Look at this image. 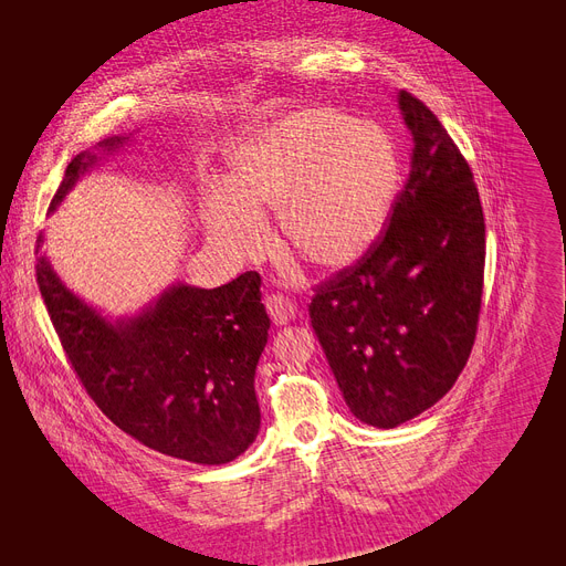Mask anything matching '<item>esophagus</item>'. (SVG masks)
<instances>
[{"instance_id":"esophagus-1","label":"esophagus","mask_w":566,"mask_h":566,"mask_svg":"<svg viewBox=\"0 0 566 566\" xmlns=\"http://www.w3.org/2000/svg\"><path fill=\"white\" fill-rule=\"evenodd\" d=\"M265 310L271 314L275 325H286L289 321L295 318V305L289 303L282 295H268L265 298Z\"/></svg>"}]
</instances>
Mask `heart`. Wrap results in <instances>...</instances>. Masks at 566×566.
I'll use <instances>...</instances> for the list:
<instances>
[{"instance_id": "1", "label": "heart", "mask_w": 566, "mask_h": 566, "mask_svg": "<svg viewBox=\"0 0 566 566\" xmlns=\"http://www.w3.org/2000/svg\"><path fill=\"white\" fill-rule=\"evenodd\" d=\"M399 184L392 137L335 107H298L250 130L229 154L227 192L203 220L238 256L263 245L259 218L277 213L284 248L321 271L363 259L390 220Z\"/></svg>"}]
</instances>
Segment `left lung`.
Instances as JSON below:
<instances>
[{"label":"left lung","instance_id":"obj_1","mask_svg":"<svg viewBox=\"0 0 566 566\" xmlns=\"http://www.w3.org/2000/svg\"><path fill=\"white\" fill-rule=\"evenodd\" d=\"M412 163L369 252L316 286L312 328L350 412L395 429L452 390L478 335L486 224L438 116L399 92Z\"/></svg>","mask_w":566,"mask_h":566}]
</instances>
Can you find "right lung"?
<instances>
[{"label":"right lung","mask_w":566,"mask_h":566,"mask_svg":"<svg viewBox=\"0 0 566 566\" xmlns=\"http://www.w3.org/2000/svg\"><path fill=\"white\" fill-rule=\"evenodd\" d=\"M126 137L101 142L112 151ZM96 156H75L50 211ZM36 241V282L86 395L146 448L203 465L229 463L254 442L261 410L254 371L271 318L256 271L218 289L176 284L139 316L107 321L52 271Z\"/></svg>","instance_id":"1"}]
</instances>
